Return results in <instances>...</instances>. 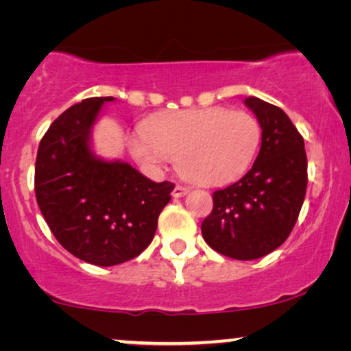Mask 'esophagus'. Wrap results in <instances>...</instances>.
I'll list each match as a JSON object with an SVG mask.
<instances>
[{
  "label": "esophagus",
  "instance_id": "esophagus-1",
  "mask_svg": "<svg viewBox=\"0 0 351 351\" xmlns=\"http://www.w3.org/2000/svg\"><path fill=\"white\" fill-rule=\"evenodd\" d=\"M187 192H189V187H184V185H176L174 191H172V195L179 199V197H184Z\"/></svg>",
  "mask_w": 351,
  "mask_h": 351
}]
</instances>
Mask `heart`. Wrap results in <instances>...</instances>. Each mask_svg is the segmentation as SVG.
Instances as JSON below:
<instances>
[{"instance_id": "heart-1", "label": "heart", "mask_w": 351, "mask_h": 351, "mask_svg": "<svg viewBox=\"0 0 351 351\" xmlns=\"http://www.w3.org/2000/svg\"><path fill=\"white\" fill-rule=\"evenodd\" d=\"M259 139L261 130L250 113L213 106L156 114L131 139L130 149L143 166L158 169L172 159L191 182L217 185L246 171Z\"/></svg>"}]
</instances>
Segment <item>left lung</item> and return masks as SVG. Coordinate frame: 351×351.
Wrapping results in <instances>:
<instances>
[{
    "mask_svg": "<svg viewBox=\"0 0 351 351\" xmlns=\"http://www.w3.org/2000/svg\"><path fill=\"white\" fill-rule=\"evenodd\" d=\"M245 105L261 126V149L253 167L228 187L213 192V210L202 221L210 248L250 261L287 240L306 199L304 138L286 113L256 97Z\"/></svg>",
    "mask_w": 351,
    "mask_h": 351,
    "instance_id": "left-lung-1",
    "label": "left lung"
}]
</instances>
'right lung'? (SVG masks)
Masks as SVG:
<instances>
[{
	"label": "right lung",
	"mask_w": 351,
	"mask_h": 351,
	"mask_svg": "<svg viewBox=\"0 0 351 351\" xmlns=\"http://www.w3.org/2000/svg\"><path fill=\"white\" fill-rule=\"evenodd\" d=\"M75 103L40 139L34 189L40 212L69 253L95 266L130 261L149 246L172 182H152L121 160L97 158L92 128L106 101Z\"/></svg>",
	"instance_id": "add662e5"
}]
</instances>
